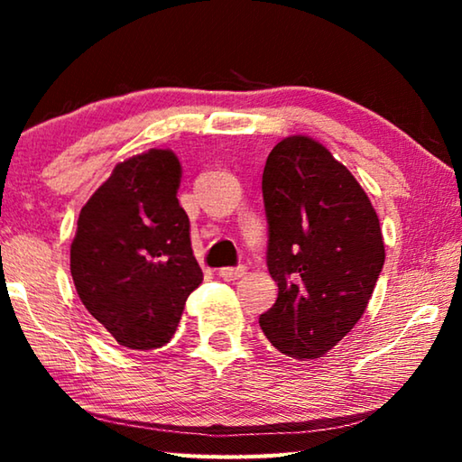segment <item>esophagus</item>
<instances>
[{"label": "esophagus", "mask_w": 462, "mask_h": 462, "mask_svg": "<svg viewBox=\"0 0 462 462\" xmlns=\"http://www.w3.org/2000/svg\"><path fill=\"white\" fill-rule=\"evenodd\" d=\"M217 275H220L224 281H236L245 275V267H224L217 271Z\"/></svg>", "instance_id": "1"}]
</instances>
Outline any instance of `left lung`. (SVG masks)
<instances>
[{
  "mask_svg": "<svg viewBox=\"0 0 462 462\" xmlns=\"http://www.w3.org/2000/svg\"><path fill=\"white\" fill-rule=\"evenodd\" d=\"M263 199L279 295L259 324L279 353L319 358L353 330L377 285L385 263L377 212L353 173L310 136L273 148Z\"/></svg>",
  "mask_w": 462,
  "mask_h": 462,
  "instance_id": "left-lung-1",
  "label": "left lung"
}]
</instances>
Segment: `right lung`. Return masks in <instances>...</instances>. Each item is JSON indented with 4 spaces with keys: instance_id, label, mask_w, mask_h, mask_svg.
Instances as JSON below:
<instances>
[{
    "instance_id": "add662e5",
    "label": "right lung",
    "mask_w": 462,
    "mask_h": 462,
    "mask_svg": "<svg viewBox=\"0 0 462 462\" xmlns=\"http://www.w3.org/2000/svg\"><path fill=\"white\" fill-rule=\"evenodd\" d=\"M181 165L151 148L116 165L85 203L71 245L77 293L106 332L132 350L167 344L203 281L179 206Z\"/></svg>"
}]
</instances>
